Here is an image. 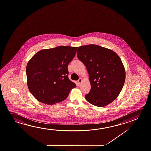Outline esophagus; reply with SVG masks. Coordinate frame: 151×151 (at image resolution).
<instances>
[{
  "label": "esophagus",
  "mask_w": 151,
  "mask_h": 151,
  "mask_svg": "<svg viewBox=\"0 0 151 151\" xmlns=\"http://www.w3.org/2000/svg\"><path fill=\"white\" fill-rule=\"evenodd\" d=\"M82 81H83V80H82V78H79V79H78V82L79 84H81V83H82Z\"/></svg>",
  "instance_id": "obj_1"
}]
</instances>
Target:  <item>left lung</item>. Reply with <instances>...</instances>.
Masks as SVG:
<instances>
[{
	"mask_svg": "<svg viewBox=\"0 0 151 151\" xmlns=\"http://www.w3.org/2000/svg\"><path fill=\"white\" fill-rule=\"evenodd\" d=\"M77 57L86 67L91 88L85 97L96 106L104 107L118 97L125 80V70L115 52L97 45L78 47Z\"/></svg>",
	"mask_w": 151,
	"mask_h": 151,
	"instance_id": "obj_1",
	"label": "left lung"
}]
</instances>
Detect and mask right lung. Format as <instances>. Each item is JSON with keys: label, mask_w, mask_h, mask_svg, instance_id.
<instances>
[{"label": "right lung", "mask_w": 151, "mask_h": 151, "mask_svg": "<svg viewBox=\"0 0 151 151\" xmlns=\"http://www.w3.org/2000/svg\"><path fill=\"white\" fill-rule=\"evenodd\" d=\"M77 47L58 46L41 50L28 62V88L38 101L53 105L66 99L76 86L68 78L69 63L75 57Z\"/></svg>", "instance_id": "1"}]
</instances>
